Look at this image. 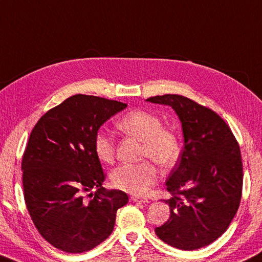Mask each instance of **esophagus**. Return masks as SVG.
<instances>
[{"label":"esophagus","mask_w":262,"mask_h":262,"mask_svg":"<svg viewBox=\"0 0 262 262\" xmlns=\"http://www.w3.org/2000/svg\"><path fill=\"white\" fill-rule=\"evenodd\" d=\"M132 201L136 202V203H149V199L146 197H141V196H132Z\"/></svg>","instance_id":"1"}]
</instances>
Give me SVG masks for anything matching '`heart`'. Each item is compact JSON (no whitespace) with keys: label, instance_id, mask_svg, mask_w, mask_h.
<instances>
[{"label":"heart","instance_id":"b5f03b06","mask_svg":"<svg viewBox=\"0 0 262 262\" xmlns=\"http://www.w3.org/2000/svg\"><path fill=\"white\" fill-rule=\"evenodd\" d=\"M123 135L142 141V158H150L163 167L177 163L181 154V141L177 132L163 127L159 117L144 110L126 113L116 123ZM94 150L103 163H111L116 156V141L105 132L94 136ZM159 170L151 160L140 164H122L111 172V182L116 188L133 194H144L158 182Z\"/></svg>","mask_w":262,"mask_h":262}]
</instances>
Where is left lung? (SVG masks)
Segmentation results:
<instances>
[{"instance_id": "8db88e82", "label": "left lung", "mask_w": 262, "mask_h": 262, "mask_svg": "<svg viewBox=\"0 0 262 262\" xmlns=\"http://www.w3.org/2000/svg\"><path fill=\"white\" fill-rule=\"evenodd\" d=\"M146 101L172 106L184 137V149L166 181L172 194L165 201L170 216L155 231L177 249H201L228 229L239 207L243 189L239 144L216 112L192 99L166 94Z\"/></svg>"}]
</instances>
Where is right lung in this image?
<instances>
[{
  "instance_id": "add662e5",
  "label": "right lung",
  "mask_w": 262,
  "mask_h": 262,
  "mask_svg": "<svg viewBox=\"0 0 262 262\" xmlns=\"http://www.w3.org/2000/svg\"><path fill=\"white\" fill-rule=\"evenodd\" d=\"M126 106L73 95L33 128L21 160L24 198L37 231L56 249H94L111 235L117 211L128 203L121 190L102 187L105 174L94 150L99 127Z\"/></svg>"
}]
</instances>
